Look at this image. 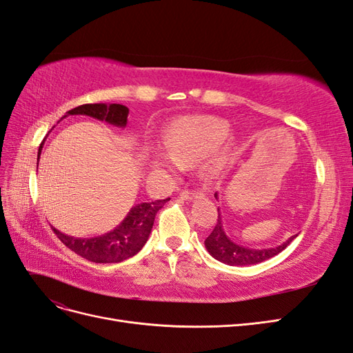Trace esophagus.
Here are the masks:
<instances>
[{"label":"esophagus","mask_w":353,"mask_h":353,"mask_svg":"<svg viewBox=\"0 0 353 353\" xmlns=\"http://www.w3.org/2000/svg\"><path fill=\"white\" fill-rule=\"evenodd\" d=\"M179 196H181V199H184V200H194V199L203 197V193L202 192H188V190H183Z\"/></svg>","instance_id":"1"}]
</instances>
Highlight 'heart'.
Here are the masks:
<instances>
[{
  "mask_svg": "<svg viewBox=\"0 0 353 353\" xmlns=\"http://www.w3.org/2000/svg\"><path fill=\"white\" fill-rule=\"evenodd\" d=\"M230 125L223 119L214 116L183 117L170 125L163 133V145L166 156L153 154L150 163L161 172H175L179 166L194 163L206 156L228 137ZM233 150L224 147L215 151L203 165V174L215 178L230 165Z\"/></svg>",
  "mask_w": 353,
  "mask_h": 353,
  "instance_id": "heart-1",
  "label": "heart"
}]
</instances>
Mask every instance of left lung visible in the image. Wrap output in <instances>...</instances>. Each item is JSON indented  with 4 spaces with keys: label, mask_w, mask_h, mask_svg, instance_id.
<instances>
[{
    "label": "left lung",
    "mask_w": 353,
    "mask_h": 353,
    "mask_svg": "<svg viewBox=\"0 0 353 353\" xmlns=\"http://www.w3.org/2000/svg\"><path fill=\"white\" fill-rule=\"evenodd\" d=\"M218 199V194H215ZM299 234L291 236L288 241H285L283 243L273 246V248H263V250H254V248H248L242 246L239 243L233 242L230 237H228L224 232L223 227V218L221 212L218 209V220L214 227L212 233L206 237L205 246L208 252L211 254L215 260L221 261L228 265H251V264H259L265 260L272 259V256L278 255L282 252L285 248H287L295 237Z\"/></svg>",
    "instance_id": "8db88e82"
}]
</instances>
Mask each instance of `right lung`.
Segmentation results:
<instances>
[{"label": "right lung", "mask_w": 353, "mask_h": 353, "mask_svg": "<svg viewBox=\"0 0 353 353\" xmlns=\"http://www.w3.org/2000/svg\"><path fill=\"white\" fill-rule=\"evenodd\" d=\"M128 114L129 108L120 103H84V105L70 110L66 116H89L117 128H125L128 125ZM41 148L43 144L38 150V160H40ZM168 200L169 199L154 200V202L132 206L125 220L114 230L102 236L72 237L56 230L54 227L53 232L65 246H68L71 251L85 260L93 263H120L142 250V246L148 241L157 211L163 208Z\"/></svg>", "instance_id": "1"}]
</instances>
